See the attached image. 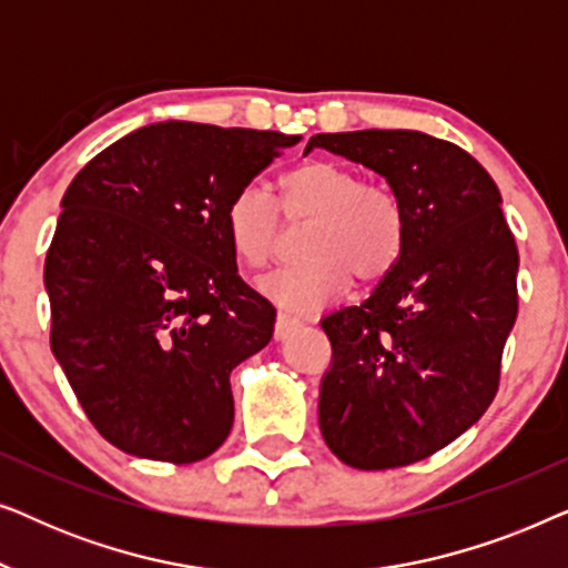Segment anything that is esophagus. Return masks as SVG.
<instances>
[{
	"instance_id": "esophagus-1",
	"label": "esophagus",
	"mask_w": 568,
	"mask_h": 568,
	"mask_svg": "<svg viewBox=\"0 0 568 568\" xmlns=\"http://www.w3.org/2000/svg\"><path fill=\"white\" fill-rule=\"evenodd\" d=\"M300 321L297 317H292V315H278L276 317V331H274V336H276V341H284V338H290L294 331L300 328Z\"/></svg>"
}]
</instances>
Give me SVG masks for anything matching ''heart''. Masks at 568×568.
<instances>
[{
  "label": "heart",
  "instance_id": "b5f03b06",
  "mask_svg": "<svg viewBox=\"0 0 568 568\" xmlns=\"http://www.w3.org/2000/svg\"><path fill=\"white\" fill-rule=\"evenodd\" d=\"M278 206L261 185H243L224 206V230L245 266L266 268L284 247V223L305 224V261L261 278V292L286 310H317L352 278L377 284L398 266L408 243V212L398 191L362 181L344 162L313 158L278 175Z\"/></svg>",
  "mask_w": 568,
  "mask_h": 568
}]
</instances>
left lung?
I'll list each match as a JSON object with an SVG mask.
<instances>
[{"label": "left lung", "mask_w": 568, "mask_h": 568, "mask_svg": "<svg viewBox=\"0 0 568 568\" xmlns=\"http://www.w3.org/2000/svg\"><path fill=\"white\" fill-rule=\"evenodd\" d=\"M313 146L375 170L408 212L393 274L321 323L333 346L325 445L352 468H403L455 442L496 398L519 307L517 243L491 175L453 142L364 129L315 134Z\"/></svg>", "instance_id": "obj_1"}]
</instances>
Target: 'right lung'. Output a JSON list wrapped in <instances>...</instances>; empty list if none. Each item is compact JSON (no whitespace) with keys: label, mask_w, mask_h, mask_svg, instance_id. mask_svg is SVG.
<instances>
[{"label":"right lung","mask_w":568,"mask_h":568,"mask_svg":"<svg viewBox=\"0 0 568 568\" xmlns=\"http://www.w3.org/2000/svg\"><path fill=\"white\" fill-rule=\"evenodd\" d=\"M297 142L162 121L69 183L43 268L51 352L113 447L185 465L227 439L230 372L268 344L276 310L237 274L224 206Z\"/></svg>","instance_id":"obj_1"}]
</instances>
